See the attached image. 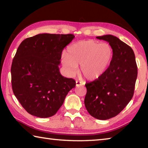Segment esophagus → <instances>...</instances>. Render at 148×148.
<instances>
[{
    "mask_svg": "<svg viewBox=\"0 0 148 148\" xmlns=\"http://www.w3.org/2000/svg\"><path fill=\"white\" fill-rule=\"evenodd\" d=\"M81 84H82V83H81V82H79V81H76V86L77 87V86H81Z\"/></svg>",
    "mask_w": 148,
    "mask_h": 148,
    "instance_id": "1",
    "label": "esophagus"
}]
</instances>
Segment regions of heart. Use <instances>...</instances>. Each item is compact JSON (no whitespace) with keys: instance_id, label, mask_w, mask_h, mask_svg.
I'll return each mask as SVG.
<instances>
[{"instance_id":"obj_1","label":"heart","mask_w":148,"mask_h":148,"mask_svg":"<svg viewBox=\"0 0 148 148\" xmlns=\"http://www.w3.org/2000/svg\"><path fill=\"white\" fill-rule=\"evenodd\" d=\"M113 49L109 43L95 40H80L70 46L62 63L67 72L73 76L80 65V71L89 80H95L108 70L112 60Z\"/></svg>"}]
</instances>
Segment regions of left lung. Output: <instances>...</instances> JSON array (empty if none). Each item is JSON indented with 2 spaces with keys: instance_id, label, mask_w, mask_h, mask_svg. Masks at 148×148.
<instances>
[{
  "instance_id": "1",
  "label": "left lung",
  "mask_w": 148,
  "mask_h": 148,
  "mask_svg": "<svg viewBox=\"0 0 148 148\" xmlns=\"http://www.w3.org/2000/svg\"><path fill=\"white\" fill-rule=\"evenodd\" d=\"M97 39L109 42L114 54L105 73L85 84L84 105L91 116L106 120L118 115L132 98L137 67L133 49L118 37L104 35Z\"/></svg>"
}]
</instances>
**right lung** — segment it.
I'll use <instances>...</instances> for the list:
<instances>
[{
  "instance_id": "right-lung-1",
  "label": "right lung",
  "mask_w": 148,
  "mask_h": 148,
  "mask_svg": "<svg viewBox=\"0 0 148 148\" xmlns=\"http://www.w3.org/2000/svg\"><path fill=\"white\" fill-rule=\"evenodd\" d=\"M73 34H40L21 42L11 65L12 88L26 111L45 118L55 115L69 91L72 78L62 76L58 65Z\"/></svg>"
}]
</instances>
